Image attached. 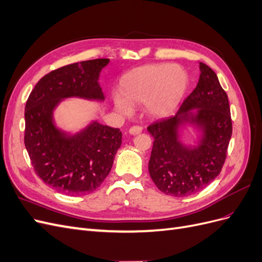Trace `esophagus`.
<instances>
[{"instance_id":"obj_1","label":"esophagus","mask_w":262,"mask_h":262,"mask_svg":"<svg viewBox=\"0 0 262 262\" xmlns=\"http://www.w3.org/2000/svg\"><path fill=\"white\" fill-rule=\"evenodd\" d=\"M141 132H142V128L139 125L131 126V128L129 129V133L132 134V136H137V134H140Z\"/></svg>"}]
</instances>
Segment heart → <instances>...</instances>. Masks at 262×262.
Here are the masks:
<instances>
[{
    "mask_svg": "<svg viewBox=\"0 0 262 262\" xmlns=\"http://www.w3.org/2000/svg\"><path fill=\"white\" fill-rule=\"evenodd\" d=\"M189 85L185 68L170 63L143 66L131 70L121 81L120 93L113 95L118 113L129 117L133 105L145 104L149 115L167 117L180 106Z\"/></svg>",
    "mask_w": 262,
    "mask_h": 262,
    "instance_id": "1",
    "label": "heart"
}]
</instances>
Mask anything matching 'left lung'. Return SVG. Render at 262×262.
I'll list each match as a JSON object with an SVG mask.
<instances>
[{"instance_id":"left-lung-1","label":"left lung","mask_w":262,"mask_h":262,"mask_svg":"<svg viewBox=\"0 0 262 262\" xmlns=\"http://www.w3.org/2000/svg\"><path fill=\"white\" fill-rule=\"evenodd\" d=\"M200 71L199 82L176 116L147 128L154 138L149 176L162 192L172 196L200 191L220 175L232 137L227 95L210 67L200 62ZM187 129L195 132L193 145L182 138Z\"/></svg>"}]
</instances>
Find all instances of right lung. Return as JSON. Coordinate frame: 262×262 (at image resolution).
<instances>
[{"mask_svg": "<svg viewBox=\"0 0 262 262\" xmlns=\"http://www.w3.org/2000/svg\"><path fill=\"white\" fill-rule=\"evenodd\" d=\"M109 59L73 63L45 75L25 107V146L37 175L57 191L70 195L93 192L112 170L122 133L96 120L78 131L62 130L54 113L69 98L102 102L99 85Z\"/></svg>", "mask_w": 262, "mask_h": 262, "instance_id": "obj_1", "label": "right lung"}]
</instances>
